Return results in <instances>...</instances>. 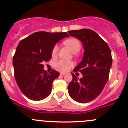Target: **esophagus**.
Returning <instances> with one entry per match:
<instances>
[{"label":"esophagus","mask_w":128,"mask_h":128,"mask_svg":"<svg viewBox=\"0 0 128 128\" xmlns=\"http://www.w3.org/2000/svg\"><path fill=\"white\" fill-rule=\"evenodd\" d=\"M66 74V73L64 72H60V75H65Z\"/></svg>","instance_id":"1"}]
</instances>
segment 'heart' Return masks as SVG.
I'll return each mask as SVG.
<instances>
[{
    "mask_svg": "<svg viewBox=\"0 0 128 128\" xmlns=\"http://www.w3.org/2000/svg\"><path fill=\"white\" fill-rule=\"evenodd\" d=\"M64 44L70 49L72 52L76 53L79 51L81 48L80 41L76 38H70L64 41ZM58 52V46L56 45L52 50V56L56 57ZM74 66V62L69 60H66L64 59L59 60L56 63V67L62 71H68Z\"/></svg>",
    "mask_w": 128,
    "mask_h": 128,
    "instance_id": "1",
    "label": "heart"
}]
</instances>
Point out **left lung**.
I'll list each match as a JSON object with an SVG mask.
<instances>
[{
	"instance_id": "left-lung-1",
	"label": "left lung",
	"mask_w": 128,
	"mask_h": 128,
	"mask_svg": "<svg viewBox=\"0 0 128 128\" xmlns=\"http://www.w3.org/2000/svg\"><path fill=\"white\" fill-rule=\"evenodd\" d=\"M69 36L79 39L84 51L82 59L74 69L82 78L79 79L74 74L68 85L70 97L80 103H87L101 94L109 78L112 65V56L107 43L90 29L82 28L68 32Z\"/></svg>"
}]
</instances>
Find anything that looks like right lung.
Returning <instances> with one entry per match:
<instances>
[{"mask_svg": "<svg viewBox=\"0 0 128 128\" xmlns=\"http://www.w3.org/2000/svg\"><path fill=\"white\" fill-rule=\"evenodd\" d=\"M69 36L66 32H37L21 40L13 58L14 76L20 90L27 98L40 101L50 95L52 82L60 75L48 73L43 63L51 59L56 44Z\"/></svg>", "mask_w": 128, "mask_h": 128, "instance_id": "obj_1", "label": "right lung"}]
</instances>
